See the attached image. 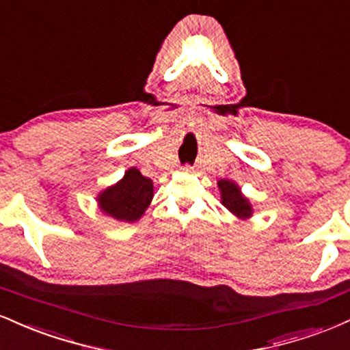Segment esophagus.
<instances>
[{
  "mask_svg": "<svg viewBox=\"0 0 350 350\" xmlns=\"http://www.w3.org/2000/svg\"><path fill=\"white\" fill-rule=\"evenodd\" d=\"M183 171H186V172H194V167L189 166V164H186V166H183Z\"/></svg>",
  "mask_w": 350,
  "mask_h": 350,
  "instance_id": "obj_1",
  "label": "esophagus"
}]
</instances>
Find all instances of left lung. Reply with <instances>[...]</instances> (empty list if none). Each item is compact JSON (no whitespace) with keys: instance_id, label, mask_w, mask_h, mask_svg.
Instances as JSON below:
<instances>
[{"instance_id":"1","label":"left lung","mask_w":350,"mask_h":350,"mask_svg":"<svg viewBox=\"0 0 350 350\" xmlns=\"http://www.w3.org/2000/svg\"><path fill=\"white\" fill-rule=\"evenodd\" d=\"M217 186L220 191V202L230 214H234L240 220L250 219L253 215V206L250 199L245 198L242 189L235 180L220 179Z\"/></svg>"}]
</instances>
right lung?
<instances>
[{
  "label": "right lung",
  "instance_id": "add662e5",
  "mask_svg": "<svg viewBox=\"0 0 350 350\" xmlns=\"http://www.w3.org/2000/svg\"><path fill=\"white\" fill-rule=\"evenodd\" d=\"M152 196V180L144 178L138 167H130L118 183L98 192L97 206L100 212L118 222L133 224L144 215Z\"/></svg>",
  "mask_w": 350,
  "mask_h": 350
}]
</instances>
